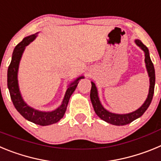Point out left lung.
Returning <instances> with one entry per match:
<instances>
[{
    "label": "left lung",
    "instance_id": "1",
    "mask_svg": "<svg viewBox=\"0 0 161 161\" xmlns=\"http://www.w3.org/2000/svg\"><path fill=\"white\" fill-rule=\"evenodd\" d=\"M135 42L144 52L145 65H146V69H147V74H148L149 82H150L147 99L145 100L144 103L139 109L131 112V113L128 114H115L109 112V110L105 109L102 105L100 99H99V97H98V92L97 89L96 87V85L93 81H91L92 87H91L90 90V99L91 102L93 104L95 113L101 119H102V120H104L108 123L115 125V126H124V125L129 124L131 122H133L134 120L137 119L138 118L141 117L142 115L144 114V112L147 110L148 106H150L152 100H153V94H154L156 76H155V68L154 66H153V62L151 60L149 51L147 47L145 46L144 44L139 39H136Z\"/></svg>",
    "mask_w": 161,
    "mask_h": 161
}]
</instances>
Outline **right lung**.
<instances>
[{"mask_svg":"<svg viewBox=\"0 0 161 161\" xmlns=\"http://www.w3.org/2000/svg\"><path fill=\"white\" fill-rule=\"evenodd\" d=\"M38 32L25 37L22 42H19L15 47L13 52L11 63L8 66V72H7V85H8V89L13 104L17 110L21 114V115L31 123L40 125V126H48V125L56 123L64 117L70 97L76 89L79 80L80 79H83L84 76H79L68 85L63 102L59 107L52 111H41L35 108H32L25 103L21 94L19 85H18V68H19L20 61L22 59V54L25 51V47L28 46L31 42L35 40L38 36Z\"/></svg>","mask_w":161,"mask_h":161,"instance_id":"1","label":"right lung"}]
</instances>
